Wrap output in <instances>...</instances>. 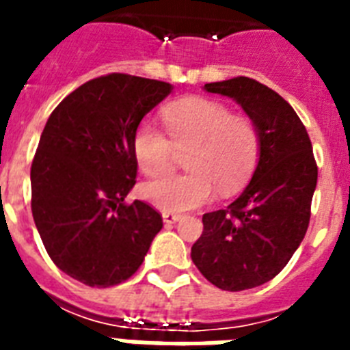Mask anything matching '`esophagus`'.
<instances>
[{"instance_id":"esophagus-1","label":"esophagus","mask_w":350,"mask_h":350,"mask_svg":"<svg viewBox=\"0 0 350 350\" xmlns=\"http://www.w3.org/2000/svg\"><path fill=\"white\" fill-rule=\"evenodd\" d=\"M181 216L180 214H176V213H163V221L167 225H170V224H176V221H178V219H180Z\"/></svg>"}]
</instances>
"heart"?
<instances>
[{"mask_svg": "<svg viewBox=\"0 0 350 350\" xmlns=\"http://www.w3.org/2000/svg\"><path fill=\"white\" fill-rule=\"evenodd\" d=\"M165 134L152 123L134 132L132 148L147 176L172 169L174 152L185 150L187 174L165 176L142 187V196L165 213H183L207 203L216 194L229 196L243 185L254 169L260 137L252 120L230 114L224 103L207 98H185L163 111Z\"/></svg>", "mask_w": 350, "mask_h": 350, "instance_id": "obj_1", "label": "heart"}]
</instances>
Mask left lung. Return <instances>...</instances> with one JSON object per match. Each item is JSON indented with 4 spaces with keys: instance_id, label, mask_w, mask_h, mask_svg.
I'll return each instance as SVG.
<instances>
[{
    "instance_id": "8db88e82",
    "label": "left lung",
    "mask_w": 350,
    "mask_h": 350,
    "mask_svg": "<svg viewBox=\"0 0 350 350\" xmlns=\"http://www.w3.org/2000/svg\"><path fill=\"white\" fill-rule=\"evenodd\" d=\"M229 96L254 121L260 161L241 196L203 214L192 245L198 271L221 291L258 287L282 272L309 229L318 165L307 129L282 96L252 78L205 85Z\"/></svg>"
}]
</instances>
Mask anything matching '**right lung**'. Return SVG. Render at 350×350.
I'll return each mask as SVG.
<instances>
[{
    "label": "right lung",
    "instance_id": "add662e5",
    "mask_svg": "<svg viewBox=\"0 0 350 350\" xmlns=\"http://www.w3.org/2000/svg\"><path fill=\"white\" fill-rule=\"evenodd\" d=\"M170 83L107 74L52 111L30 167L32 216L51 260L74 280L105 288L139 269L163 227L148 203L125 198L136 183L132 139Z\"/></svg>",
    "mask_w": 350,
    "mask_h": 350
}]
</instances>
